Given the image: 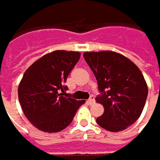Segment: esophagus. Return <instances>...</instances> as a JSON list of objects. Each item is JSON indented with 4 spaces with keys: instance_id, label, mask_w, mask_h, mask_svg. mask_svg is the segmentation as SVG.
Here are the masks:
<instances>
[{
    "instance_id": "1",
    "label": "esophagus",
    "mask_w": 160,
    "mask_h": 160,
    "mask_svg": "<svg viewBox=\"0 0 160 160\" xmlns=\"http://www.w3.org/2000/svg\"><path fill=\"white\" fill-rule=\"evenodd\" d=\"M88 102H89L90 104H93V103L95 102V98H94V96H91L90 99L88 100Z\"/></svg>"
}]
</instances>
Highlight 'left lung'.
<instances>
[{
  "label": "left lung",
  "instance_id": "obj_1",
  "mask_svg": "<svg viewBox=\"0 0 160 160\" xmlns=\"http://www.w3.org/2000/svg\"><path fill=\"white\" fill-rule=\"evenodd\" d=\"M83 58L98 83L96 102L104 107L97 124L110 132L125 130L140 118L148 96L142 72L130 59L110 51L84 52Z\"/></svg>",
  "mask_w": 160,
  "mask_h": 160
}]
</instances>
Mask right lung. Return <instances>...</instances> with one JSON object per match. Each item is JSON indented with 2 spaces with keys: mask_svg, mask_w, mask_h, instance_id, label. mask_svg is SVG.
Instances as JSON below:
<instances>
[{
  "mask_svg": "<svg viewBox=\"0 0 160 160\" xmlns=\"http://www.w3.org/2000/svg\"><path fill=\"white\" fill-rule=\"evenodd\" d=\"M79 58L77 52L55 51L36 60L25 72L18 86V100L27 118L39 130H63L84 102L64 96L68 90L65 83Z\"/></svg>",
  "mask_w": 160,
  "mask_h": 160,
  "instance_id": "right-lung-1",
  "label": "right lung"
}]
</instances>
